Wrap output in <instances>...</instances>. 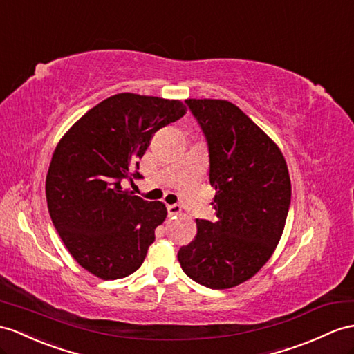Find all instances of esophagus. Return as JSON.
<instances>
[{"label": "esophagus", "mask_w": 354, "mask_h": 354, "mask_svg": "<svg viewBox=\"0 0 354 354\" xmlns=\"http://www.w3.org/2000/svg\"><path fill=\"white\" fill-rule=\"evenodd\" d=\"M167 210H168L169 216H174V214L182 213V207H180L178 204H168L167 205Z\"/></svg>", "instance_id": "1"}]
</instances>
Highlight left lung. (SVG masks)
Here are the masks:
<instances>
[{
    "instance_id": "8db88e82",
    "label": "left lung",
    "mask_w": 354,
    "mask_h": 354,
    "mask_svg": "<svg viewBox=\"0 0 354 354\" xmlns=\"http://www.w3.org/2000/svg\"><path fill=\"white\" fill-rule=\"evenodd\" d=\"M209 149L216 222L196 219L178 251L189 278L212 290L236 287L267 263L286 227L291 183L286 159L245 112L227 100L187 99Z\"/></svg>"
}]
</instances>
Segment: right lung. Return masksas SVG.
Returning <instances> with one entry per match:
<instances>
[{
	"label": "right lung",
	"mask_w": 354,
	"mask_h": 354,
	"mask_svg": "<svg viewBox=\"0 0 354 354\" xmlns=\"http://www.w3.org/2000/svg\"><path fill=\"white\" fill-rule=\"evenodd\" d=\"M185 112L178 100L115 94L91 108L58 142L46 176L48 209L85 270L120 279L144 263L167 209L126 191L122 182L141 178L138 159L153 133Z\"/></svg>",
	"instance_id": "1"
}]
</instances>
